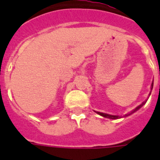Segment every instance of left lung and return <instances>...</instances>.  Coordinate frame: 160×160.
Instances as JSON below:
<instances>
[{
  "label": "left lung",
  "instance_id": "1",
  "mask_svg": "<svg viewBox=\"0 0 160 160\" xmlns=\"http://www.w3.org/2000/svg\"><path fill=\"white\" fill-rule=\"evenodd\" d=\"M153 85H154V81H153V82H152V85H151V90H152V89H153ZM145 103H146V102H145V101H144V102L142 103L141 105H139V106H138V107H136V108H135V109H134V110H132L131 112H129V114H125V116H128V115H130V114H133V113H134V112H136L137 110H138V109H140V108H141V107L143 106V105H144V104H145ZM95 112H96V111H95ZM96 113H97V114H100V115H101V116L105 117V118H108V119H119V115H112V114H105V113H101V112H96Z\"/></svg>",
  "mask_w": 160,
  "mask_h": 160
}]
</instances>
